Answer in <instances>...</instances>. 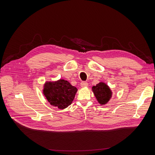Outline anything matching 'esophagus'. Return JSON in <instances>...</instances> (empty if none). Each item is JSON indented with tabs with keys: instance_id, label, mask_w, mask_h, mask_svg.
Returning a JSON list of instances; mask_svg holds the SVG:
<instances>
[{
	"instance_id": "34e87169",
	"label": "esophagus",
	"mask_w": 155,
	"mask_h": 155,
	"mask_svg": "<svg viewBox=\"0 0 155 155\" xmlns=\"http://www.w3.org/2000/svg\"><path fill=\"white\" fill-rule=\"evenodd\" d=\"M88 84L86 81H82L81 83H80V86L81 87H85V86H87Z\"/></svg>"
}]
</instances>
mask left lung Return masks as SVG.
Masks as SVG:
<instances>
[{
  "label": "left lung",
  "mask_w": 155,
  "mask_h": 155,
  "mask_svg": "<svg viewBox=\"0 0 155 155\" xmlns=\"http://www.w3.org/2000/svg\"><path fill=\"white\" fill-rule=\"evenodd\" d=\"M93 91L99 103L101 105L107 104L112 97V91L104 83L100 82L96 86H93Z\"/></svg>",
  "instance_id": "left-lung-1"
}]
</instances>
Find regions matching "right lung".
<instances>
[{
  "label": "right lung",
  "mask_w": 155,
  "mask_h": 155,
  "mask_svg": "<svg viewBox=\"0 0 155 155\" xmlns=\"http://www.w3.org/2000/svg\"><path fill=\"white\" fill-rule=\"evenodd\" d=\"M43 91L51 105L64 109L72 104L77 89L69 81L61 79L54 82L45 83Z\"/></svg>",
  "instance_id": "right-lung-1"
}]
</instances>
